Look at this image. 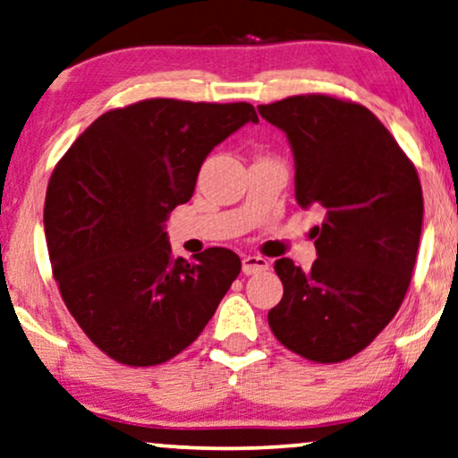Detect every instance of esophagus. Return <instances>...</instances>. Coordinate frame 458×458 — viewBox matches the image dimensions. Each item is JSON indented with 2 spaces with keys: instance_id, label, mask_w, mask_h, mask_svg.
<instances>
[{
  "instance_id": "esophagus-1",
  "label": "esophagus",
  "mask_w": 458,
  "mask_h": 458,
  "mask_svg": "<svg viewBox=\"0 0 458 458\" xmlns=\"http://www.w3.org/2000/svg\"><path fill=\"white\" fill-rule=\"evenodd\" d=\"M242 269H243V273H246V276H254V273L269 269V260L263 259V257H243Z\"/></svg>"
}]
</instances>
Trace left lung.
<instances>
[{
    "mask_svg": "<svg viewBox=\"0 0 458 458\" xmlns=\"http://www.w3.org/2000/svg\"><path fill=\"white\" fill-rule=\"evenodd\" d=\"M294 156V195L319 208L318 259L302 271L280 259L284 284L269 326L290 352L311 361L349 360L370 345L411 286L423 227L417 170L366 106L326 94L259 106Z\"/></svg>",
    "mask_w": 458,
    "mask_h": 458,
    "instance_id": "obj_1",
    "label": "left lung"
}]
</instances>
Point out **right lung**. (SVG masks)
<instances>
[{
	"label": "right lung",
	"mask_w": 458,
	"mask_h": 458,
	"mask_svg": "<svg viewBox=\"0 0 458 458\" xmlns=\"http://www.w3.org/2000/svg\"><path fill=\"white\" fill-rule=\"evenodd\" d=\"M248 122H259L248 103L140 100L92 122L52 172L55 280L80 328L120 364L156 366L187 349L240 276L227 248L172 257L165 221L191 199L208 153Z\"/></svg>",
	"instance_id": "right-lung-1"
}]
</instances>
